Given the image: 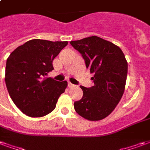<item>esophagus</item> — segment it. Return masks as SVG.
I'll return each instance as SVG.
<instances>
[{
    "label": "esophagus",
    "instance_id": "obj_1",
    "mask_svg": "<svg viewBox=\"0 0 150 150\" xmlns=\"http://www.w3.org/2000/svg\"><path fill=\"white\" fill-rule=\"evenodd\" d=\"M74 86V84H72L71 83H68V88H72Z\"/></svg>",
    "mask_w": 150,
    "mask_h": 150
}]
</instances>
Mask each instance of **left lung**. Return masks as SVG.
I'll return each mask as SVG.
<instances>
[{
  "instance_id": "8db88e82",
  "label": "left lung",
  "mask_w": 150,
  "mask_h": 150,
  "mask_svg": "<svg viewBox=\"0 0 150 150\" xmlns=\"http://www.w3.org/2000/svg\"><path fill=\"white\" fill-rule=\"evenodd\" d=\"M70 43L94 74L92 87L80 86L83 95L74 103L75 112L89 120L104 119L115 109L124 94L128 73L125 54L120 47L97 36Z\"/></svg>"
}]
</instances>
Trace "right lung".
Wrapping results in <instances>:
<instances>
[{
	"label": "right lung",
	"instance_id": "obj_1",
	"mask_svg": "<svg viewBox=\"0 0 150 150\" xmlns=\"http://www.w3.org/2000/svg\"><path fill=\"white\" fill-rule=\"evenodd\" d=\"M67 42L33 39L18 46L8 56L5 67V84L15 105L30 117L51 112L67 82L46 78L54 70L53 60Z\"/></svg>",
	"mask_w": 150,
	"mask_h": 150
}]
</instances>
